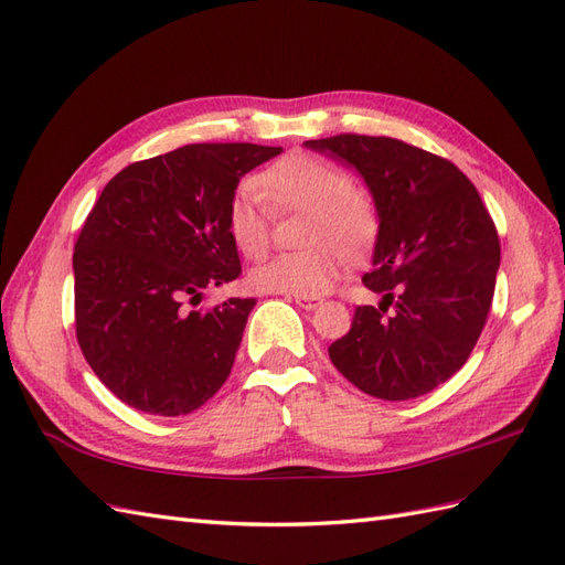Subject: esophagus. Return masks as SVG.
<instances>
[{"instance_id": "1", "label": "esophagus", "mask_w": 565, "mask_h": 565, "mask_svg": "<svg viewBox=\"0 0 565 565\" xmlns=\"http://www.w3.org/2000/svg\"><path fill=\"white\" fill-rule=\"evenodd\" d=\"M297 305L301 307V309H307V311H311V309H316V307H321L323 305V299L321 297H305V295H295L292 297Z\"/></svg>"}]
</instances>
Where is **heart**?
I'll return each mask as SVG.
<instances>
[{
  "instance_id": "heart-1",
  "label": "heart",
  "mask_w": 565,
  "mask_h": 565,
  "mask_svg": "<svg viewBox=\"0 0 565 565\" xmlns=\"http://www.w3.org/2000/svg\"><path fill=\"white\" fill-rule=\"evenodd\" d=\"M307 211L299 242L305 252L280 254L252 270L256 290L316 297L333 287L348 254H360L376 237L374 205L356 194L354 177L338 162L311 153L275 160L256 179H246L232 194L225 225L232 244L246 258L258 260L270 249L273 215Z\"/></svg>"
}]
</instances>
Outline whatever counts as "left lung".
<instances>
[{"instance_id":"1","label":"left lung","mask_w":565,"mask_h":565,"mask_svg":"<svg viewBox=\"0 0 565 565\" xmlns=\"http://www.w3.org/2000/svg\"><path fill=\"white\" fill-rule=\"evenodd\" d=\"M362 172L379 211V307H356L330 362L381 401H412L472 354L491 309L501 242L475 184L450 160L391 136L338 134L305 143Z\"/></svg>"}]
</instances>
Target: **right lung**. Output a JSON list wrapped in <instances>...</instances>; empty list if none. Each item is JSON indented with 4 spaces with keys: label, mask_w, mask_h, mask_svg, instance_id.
<instances>
[{
    "label": "right lung",
    "mask_w": 565,
    "mask_h": 565,
    "mask_svg": "<svg viewBox=\"0 0 565 565\" xmlns=\"http://www.w3.org/2000/svg\"><path fill=\"white\" fill-rule=\"evenodd\" d=\"M280 146L189 143L109 179L74 249V326L88 366L146 415L199 409L227 381L254 297L199 307L239 278L225 225L239 177Z\"/></svg>",
    "instance_id": "right-lung-1"
}]
</instances>
